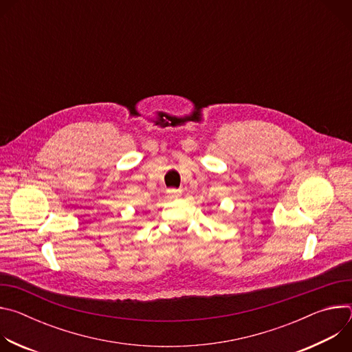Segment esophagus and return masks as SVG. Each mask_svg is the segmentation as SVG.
Here are the masks:
<instances>
[{
  "instance_id": "esophagus-1",
  "label": "esophagus",
  "mask_w": 352,
  "mask_h": 352,
  "mask_svg": "<svg viewBox=\"0 0 352 352\" xmlns=\"http://www.w3.org/2000/svg\"><path fill=\"white\" fill-rule=\"evenodd\" d=\"M181 193H182L181 189H170V190H168V196H170V197H179Z\"/></svg>"
}]
</instances>
